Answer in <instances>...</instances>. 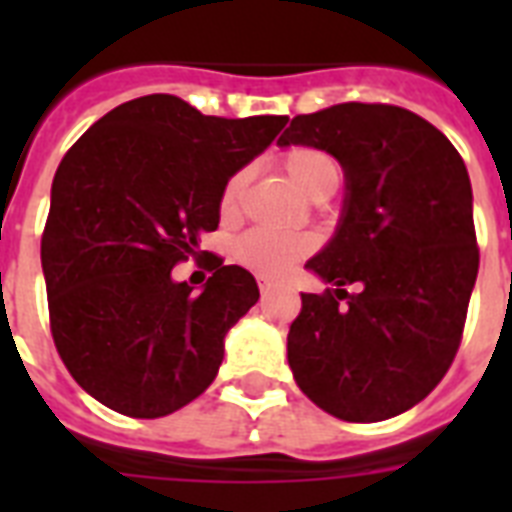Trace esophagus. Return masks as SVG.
<instances>
[{
	"label": "esophagus",
	"mask_w": 512,
	"mask_h": 512,
	"mask_svg": "<svg viewBox=\"0 0 512 512\" xmlns=\"http://www.w3.org/2000/svg\"><path fill=\"white\" fill-rule=\"evenodd\" d=\"M260 292H263V297L268 295V292H273V281H268V279H260Z\"/></svg>",
	"instance_id": "1"
}]
</instances>
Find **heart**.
I'll return each mask as SVG.
<instances>
[{
  "label": "heart",
  "mask_w": 512,
  "mask_h": 512,
  "mask_svg": "<svg viewBox=\"0 0 512 512\" xmlns=\"http://www.w3.org/2000/svg\"><path fill=\"white\" fill-rule=\"evenodd\" d=\"M281 167L289 180L311 199H329L342 180L340 162L335 156L313 146L287 148L281 154ZM244 185H247V170L233 172L225 180L223 191H220V217L223 220H233L239 215ZM313 249H316V236L311 233H287L271 231V228H252L233 241L236 263L260 273V276H281L297 260L311 255Z\"/></svg>",
  "instance_id": "1"
}]
</instances>
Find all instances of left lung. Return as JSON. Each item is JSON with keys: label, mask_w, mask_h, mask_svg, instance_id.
I'll return each instance as SVG.
<instances>
[{"label": "left lung", "mask_w": 512, "mask_h": 512, "mask_svg": "<svg viewBox=\"0 0 512 512\" xmlns=\"http://www.w3.org/2000/svg\"><path fill=\"white\" fill-rule=\"evenodd\" d=\"M279 146L321 148L345 170L335 239L305 265L335 289L303 295L287 335L292 374L340 420L396 417L460 348L478 276L465 162L444 132L388 103L300 114Z\"/></svg>", "instance_id": "1"}]
</instances>
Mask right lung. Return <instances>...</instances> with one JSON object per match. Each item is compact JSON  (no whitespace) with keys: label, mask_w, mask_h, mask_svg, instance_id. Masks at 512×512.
<instances>
[{"label":"right lung","mask_w":512,"mask_h":512,"mask_svg":"<svg viewBox=\"0 0 512 512\" xmlns=\"http://www.w3.org/2000/svg\"><path fill=\"white\" fill-rule=\"evenodd\" d=\"M287 122L204 116L175 95H146L68 148L52 180L42 271L55 348L100 404L154 420L212 385L225 335L260 289L217 255L199 295L172 268L199 257L201 233L220 223L225 180Z\"/></svg>","instance_id":"right-lung-1"}]
</instances>
